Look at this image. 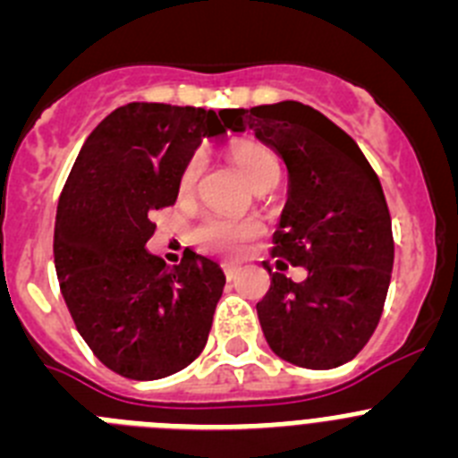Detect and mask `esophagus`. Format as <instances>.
I'll return each instance as SVG.
<instances>
[{
	"instance_id": "34e87169",
	"label": "esophagus",
	"mask_w": 458,
	"mask_h": 458,
	"mask_svg": "<svg viewBox=\"0 0 458 458\" xmlns=\"http://www.w3.org/2000/svg\"><path fill=\"white\" fill-rule=\"evenodd\" d=\"M225 275H226V279H233L238 275V266L225 264Z\"/></svg>"
}]
</instances>
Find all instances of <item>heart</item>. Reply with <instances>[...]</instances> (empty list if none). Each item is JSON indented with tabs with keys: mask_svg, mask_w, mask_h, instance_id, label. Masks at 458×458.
I'll return each instance as SVG.
<instances>
[{
	"mask_svg": "<svg viewBox=\"0 0 458 458\" xmlns=\"http://www.w3.org/2000/svg\"><path fill=\"white\" fill-rule=\"evenodd\" d=\"M232 160L250 183H257L264 174L277 167L275 153L259 141H238L232 147ZM204 169V153L194 151L181 172V192H190ZM261 233V225L257 220H241V217L208 216L194 229V242L206 252H236L242 242L252 241Z\"/></svg>",
	"mask_w": 458,
	"mask_h": 458,
	"instance_id": "obj_1",
	"label": "heart"
}]
</instances>
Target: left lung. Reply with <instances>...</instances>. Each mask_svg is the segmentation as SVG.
Instances as JSON below:
<instances>
[{
	"label": "left lung",
	"instance_id": "8db88e82",
	"mask_svg": "<svg viewBox=\"0 0 458 458\" xmlns=\"http://www.w3.org/2000/svg\"><path fill=\"white\" fill-rule=\"evenodd\" d=\"M226 128L254 131L279 153L289 197L275 257L307 268L305 282L273 273L257 314L275 355L307 369L353 360L374 335L386 305L394 241L386 194L365 153L310 105L282 100L222 109ZM284 261H277L284 266Z\"/></svg>",
	"mask_w": 458,
	"mask_h": 458
}]
</instances>
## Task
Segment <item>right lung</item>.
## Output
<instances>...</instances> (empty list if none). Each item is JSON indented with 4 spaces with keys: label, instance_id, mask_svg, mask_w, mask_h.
Instances as JSON below:
<instances>
[{
    "label": "right lung",
    "instance_id": "add662e5",
    "mask_svg": "<svg viewBox=\"0 0 458 458\" xmlns=\"http://www.w3.org/2000/svg\"><path fill=\"white\" fill-rule=\"evenodd\" d=\"M222 135V112L128 103L93 128L68 174L56 206V277L89 349L125 378L172 376L206 346L225 273L192 250L169 268L147 241L153 210L179 197L190 156L204 137Z\"/></svg>",
    "mask_w": 458,
    "mask_h": 458
}]
</instances>
